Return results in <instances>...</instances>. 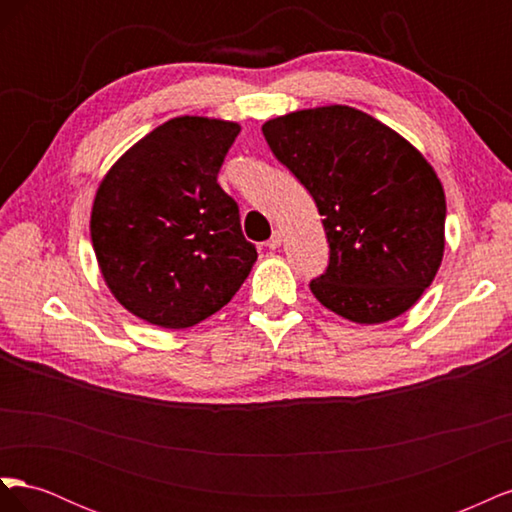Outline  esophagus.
Returning <instances> with one entry per match:
<instances>
[{
  "instance_id": "obj_1",
  "label": "esophagus",
  "mask_w": 512,
  "mask_h": 512,
  "mask_svg": "<svg viewBox=\"0 0 512 512\" xmlns=\"http://www.w3.org/2000/svg\"><path fill=\"white\" fill-rule=\"evenodd\" d=\"M282 241H284V235L280 230H273V235H271V239L267 241V247L269 250H277V247L282 245Z\"/></svg>"
}]
</instances>
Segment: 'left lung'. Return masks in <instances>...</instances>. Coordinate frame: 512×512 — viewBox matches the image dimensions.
<instances>
[{"label":"left lung","instance_id":"obj_1","mask_svg":"<svg viewBox=\"0 0 512 512\" xmlns=\"http://www.w3.org/2000/svg\"><path fill=\"white\" fill-rule=\"evenodd\" d=\"M262 134L322 215L331 252L314 297L359 324L408 312L444 256V190L423 153L342 104L269 119Z\"/></svg>","mask_w":512,"mask_h":512}]
</instances>
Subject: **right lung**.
Masks as SVG:
<instances>
[{
	"mask_svg": "<svg viewBox=\"0 0 512 512\" xmlns=\"http://www.w3.org/2000/svg\"><path fill=\"white\" fill-rule=\"evenodd\" d=\"M235 121L183 115L132 145L104 175L91 243L104 282L130 314L188 329L222 309L258 254L218 183Z\"/></svg>",
	"mask_w": 512,
	"mask_h": 512,
	"instance_id": "1",
	"label": "right lung"
}]
</instances>
